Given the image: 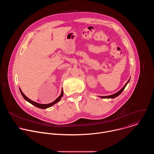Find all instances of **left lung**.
<instances>
[{
    "label": "left lung",
    "mask_w": 154,
    "mask_h": 154,
    "mask_svg": "<svg viewBox=\"0 0 154 154\" xmlns=\"http://www.w3.org/2000/svg\"><path fill=\"white\" fill-rule=\"evenodd\" d=\"M130 78L128 79V80L127 81V82L125 83V85L122 87V88H121L118 92H117V93H115V94H112V95H110V96H99L100 97H101V98H103V99H113V98H115V97H117V96H118L123 91H124V90L125 89V86H127V83L129 82V81H130Z\"/></svg>",
    "instance_id": "left-lung-1"
}]
</instances>
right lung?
<instances>
[{"label": "right lung", "mask_w": 154, "mask_h": 154, "mask_svg": "<svg viewBox=\"0 0 154 154\" xmlns=\"http://www.w3.org/2000/svg\"><path fill=\"white\" fill-rule=\"evenodd\" d=\"M19 90H20V93H21L22 96H23V97L24 98V99H25L26 100H27V102H29V103H30L31 104L33 105L34 106H36V107H38V108H41V109L48 108L51 107V106L54 105V104L57 103V102H58L60 100L61 98V97H63V89H62L60 96L58 98H57V99H56V100H55L54 102H52V103H48V104H41V103H39L35 102H34V101H33V100H30V99H29V98H28V97H27V96H26V95L23 93V91H22V90H20V88H19Z\"/></svg>", "instance_id": "right-lung-1"}]
</instances>
